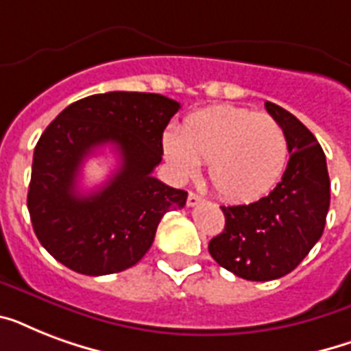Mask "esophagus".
Segmentation results:
<instances>
[{
  "label": "esophagus",
  "instance_id": "obj_1",
  "mask_svg": "<svg viewBox=\"0 0 351 351\" xmlns=\"http://www.w3.org/2000/svg\"><path fill=\"white\" fill-rule=\"evenodd\" d=\"M202 202V197H198L197 193H189V195H187V206H189V208H195V206H198V204Z\"/></svg>",
  "mask_w": 351,
  "mask_h": 351
}]
</instances>
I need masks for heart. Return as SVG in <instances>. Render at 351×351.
Listing matches in <instances>:
<instances>
[{
  "label": "heart",
  "mask_w": 351,
  "mask_h": 351,
  "mask_svg": "<svg viewBox=\"0 0 351 351\" xmlns=\"http://www.w3.org/2000/svg\"><path fill=\"white\" fill-rule=\"evenodd\" d=\"M164 154L180 180L208 162L220 197L251 202L271 191L288 164V136L277 118L245 107L215 106L184 118L180 134L165 132Z\"/></svg>",
  "instance_id": "heart-1"
}]
</instances>
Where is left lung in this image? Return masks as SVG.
<instances>
[{
	"mask_svg": "<svg viewBox=\"0 0 351 351\" xmlns=\"http://www.w3.org/2000/svg\"><path fill=\"white\" fill-rule=\"evenodd\" d=\"M264 107L286 131L288 167L267 197L222 206L224 230L209 242V253L220 266L256 282L293 271L322 237L330 209L326 156L317 138L280 106L266 101Z\"/></svg>",
	"mask_w": 351,
	"mask_h": 351,
	"instance_id": "1",
	"label": "left lung"
}]
</instances>
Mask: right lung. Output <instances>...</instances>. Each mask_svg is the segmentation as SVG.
<instances>
[{
    "mask_svg": "<svg viewBox=\"0 0 351 351\" xmlns=\"http://www.w3.org/2000/svg\"><path fill=\"white\" fill-rule=\"evenodd\" d=\"M178 109L167 96L112 90L74 101L47 127L34 149L27 208L36 237L58 262L90 277L123 271L147 253L162 217L186 206L184 189L151 175ZM104 145L117 149L121 167L82 195L79 169Z\"/></svg>",
    "mask_w": 351,
    "mask_h": 351,
    "instance_id": "1",
    "label": "right lung"
}]
</instances>
